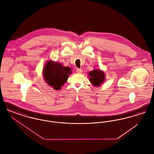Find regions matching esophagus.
I'll list each match as a JSON object with an SVG mask.
<instances>
[{"label":"esophagus","instance_id":"1","mask_svg":"<svg viewBox=\"0 0 154 154\" xmlns=\"http://www.w3.org/2000/svg\"><path fill=\"white\" fill-rule=\"evenodd\" d=\"M76 72L77 73H81L82 72V70L81 69H76Z\"/></svg>","mask_w":154,"mask_h":154}]
</instances>
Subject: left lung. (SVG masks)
I'll return each instance as SVG.
<instances>
[{"label":"left lung","mask_w":154,"mask_h":154,"mask_svg":"<svg viewBox=\"0 0 154 154\" xmlns=\"http://www.w3.org/2000/svg\"><path fill=\"white\" fill-rule=\"evenodd\" d=\"M89 76L90 77V82L95 86H100L103 81H104L105 75L102 71L100 70H94L91 71L89 73Z\"/></svg>","instance_id":"left-lung-1"}]
</instances>
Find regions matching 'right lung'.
<instances>
[{
    "label": "right lung",
    "mask_w": 154,
    "mask_h": 154,
    "mask_svg": "<svg viewBox=\"0 0 154 154\" xmlns=\"http://www.w3.org/2000/svg\"><path fill=\"white\" fill-rule=\"evenodd\" d=\"M70 73V67H64L62 64L51 60L45 64L43 70V77L45 82L55 90L61 89Z\"/></svg>",
    "instance_id": "add662e5"
}]
</instances>
